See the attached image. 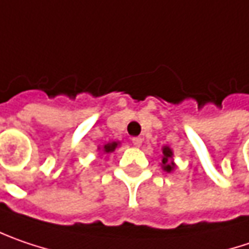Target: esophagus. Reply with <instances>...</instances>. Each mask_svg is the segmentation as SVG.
<instances>
[{"mask_svg":"<svg viewBox=\"0 0 249 249\" xmlns=\"http://www.w3.org/2000/svg\"><path fill=\"white\" fill-rule=\"evenodd\" d=\"M131 142H132V145H134V146H141V145H142V138H139V137H134V138L131 139Z\"/></svg>","mask_w":249,"mask_h":249,"instance_id":"obj_1","label":"esophagus"}]
</instances>
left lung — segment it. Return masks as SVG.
<instances>
[{"label":"left lung","instance_id":"1","mask_svg":"<svg viewBox=\"0 0 249 249\" xmlns=\"http://www.w3.org/2000/svg\"><path fill=\"white\" fill-rule=\"evenodd\" d=\"M162 154H163V156H162V169L165 170V172H168V173H170V172H173V169L176 168L175 166V163H173V152H172V149L169 148V146H163L162 148Z\"/></svg>","mask_w":249,"mask_h":249}]
</instances>
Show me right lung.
<instances>
[{
    "label": "right lung",
    "mask_w": 249,
    "mask_h": 249,
    "mask_svg": "<svg viewBox=\"0 0 249 249\" xmlns=\"http://www.w3.org/2000/svg\"><path fill=\"white\" fill-rule=\"evenodd\" d=\"M117 146H118V142H108V143H106V145L103 146V152H104V154H111V152L115 151ZM98 149H101V148H98Z\"/></svg>",
    "instance_id": "obj_1"
}]
</instances>
